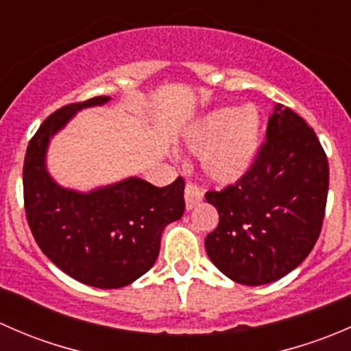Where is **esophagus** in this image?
Returning <instances> with one entry per match:
<instances>
[{"mask_svg": "<svg viewBox=\"0 0 351 351\" xmlns=\"http://www.w3.org/2000/svg\"><path fill=\"white\" fill-rule=\"evenodd\" d=\"M202 198H204V190L200 186H197L195 183H186L185 186V205L186 210H192L197 204H200Z\"/></svg>", "mask_w": 351, "mask_h": 351, "instance_id": "obj_1", "label": "esophagus"}]
</instances>
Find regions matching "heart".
Returning <instances> with one entry per match:
<instances>
[{"label":"heart","mask_w":351,"mask_h":351,"mask_svg":"<svg viewBox=\"0 0 351 351\" xmlns=\"http://www.w3.org/2000/svg\"><path fill=\"white\" fill-rule=\"evenodd\" d=\"M261 115L253 105L212 110L189 127L185 144L200 153L205 175L215 183L241 180L256 161L261 144Z\"/></svg>","instance_id":"heart-1"}]
</instances>
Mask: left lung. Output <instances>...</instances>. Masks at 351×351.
Here are the masks:
<instances>
[{
    "label": "left lung",
    "instance_id": "1",
    "mask_svg": "<svg viewBox=\"0 0 351 351\" xmlns=\"http://www.w3.org/2000/svg\"><path fill=\"white\" fill-rule=\"evenodd\" d=\"M329 166L316 132L277 104L253 168L205 193L219 226L205 238L212 263L231 280L265 285L299 267L319 238Z\"/></svg>",
    "mask_w": 351,
    "mask_h": 351
}]
</instances>
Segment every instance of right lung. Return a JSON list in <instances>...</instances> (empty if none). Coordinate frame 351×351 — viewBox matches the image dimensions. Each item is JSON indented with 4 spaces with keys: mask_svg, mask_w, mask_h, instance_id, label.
<instances>
[{
    "mask_svg": "<svg viewBox=\"0 0 351 351\" xmlns=\"http://www.w3.org/2000/svg\"><path fill=\"white\" fill-rule=\"evenodd\" d=\"M107 101L66 105L44 120L25 154L23 198L32 234L56 267L81 284L120 289L156 263L162 231L185 210V182L158 189L130 176L86 193L54 182L45 166L51 139L76 112Z\"/></svg>",
    "mask_w": 351,
    "mask_h": 351,
    "instance_id": "add662e5",
    "label": "right lung"
}]
</instances>
